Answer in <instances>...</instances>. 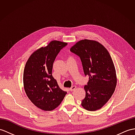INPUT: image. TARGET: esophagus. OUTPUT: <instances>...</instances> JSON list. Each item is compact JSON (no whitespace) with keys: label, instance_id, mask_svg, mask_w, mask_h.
<instances>
[{"label":"esophagus","instance_id":"esophagus-1","mask_svg":"<svg viewBox=\"0 0 135 135\" xmlns=\"http://www.w3.org/2000/svg\"><path fill=\"white\" fill-rule=\"evenodd\" d=\"M76 88H77L76 86H73L71 88H70V91H73L75 89H76Z\"/></svg>","mask_w":135,"mask_h":135}]
</instances>
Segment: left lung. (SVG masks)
<instances>
[{"mask_svg": "<svg viewBox=\"0 0 135 135\" xmlns=\"http://www.w3.org/2000/svg\"><path fill=\"white\" fill-rule=\"evenodd\" d=\"M70 51L80 57L84 73L89 76L81 105L89 111L100 109L109 101L117 85L116 69L109 52L100 43L86 39L77 42Z\"/></svg>", "mask_w": 135, "mask_h": 135, "instance_id": "obj_1", "label": "left lung"}]
</instances>
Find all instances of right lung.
<instances>
[{
	"instance_id": "add662e5",
	"label": "right lung",
	"mask_w": 135,
	"mask_h": 135,
	"mask_svg": "<svg viewBox=\"0 0 135 135\" xmlns=\"http://www.w3.org/2000/svg\"><path fill=\"white\" fill-rule=\"evenodd\" d=\"M68 44L51 41L46 46L35 50L26 62L23 71V86L28 98L45 111L54 110L67 94L59 87L52 75L54 61L58 52Z\"/></svg>"
}]
</instances>
